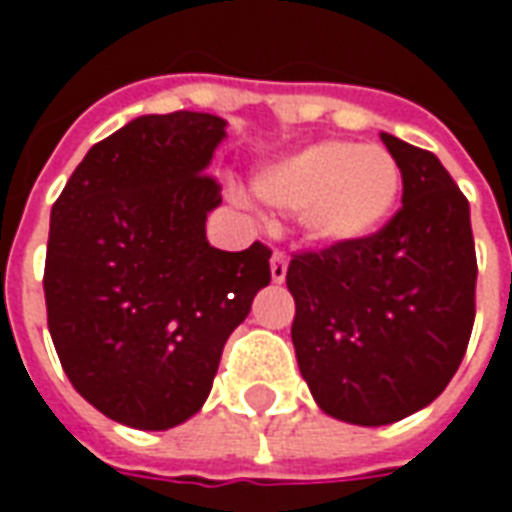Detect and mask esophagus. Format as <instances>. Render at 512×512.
Masks as SVG:
<instances>
[{
    "mask_svg": "<svg viewBox=\"0 0 512 512\" xmlns=\"http://www.w3.org/2000/svg\"><path fill=\"white\" fill-rule=\"evenodd\" d=\"M285 277H288V255L277 249V252L271 255V279H274V282H285Z\"/></svg>",
    "mask_w": 512,
    "mask_h": 512,
    "instance_id": "esophagus-1",
    "label": "esophagus"
}]
</instances>
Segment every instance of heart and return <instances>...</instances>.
<instances>
[{"label": "heart", "instance_id": "obj_1", "mask_svg": "<svg viewBox=\"0 0 512 512\" xmlns=\"http://www.w3.org/2000/svg\"><path fill=\"white\" fill-rule=\"evenodd\" d=\"M255 191L279 211L301 216L312 238L351 244L389 219L400 194V167L378 145L321 142L260 172Z\"/></svg>", "mask_w": 512, "mask_h": 512}]
</instances>
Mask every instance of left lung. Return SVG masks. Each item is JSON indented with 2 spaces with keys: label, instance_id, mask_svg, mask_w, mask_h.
Listing matches in <instances>:
<instances>
[{
  "label": "left lung",
  "instance_id": "1",
  "mask_svg": "<svg viewBox=\"0 0 512 512\" xmlns=\"http://www.w3.org/2000/svg\"><path fill=\"white\" fill-rule=\"evenodd\" d=\"M403 205L378 233L288 266L293 348L315 403L351 425H389L433 403L474 326L469 200L430 150L381 134Z\"/></svg>",
  "mask_w": 512,
  "mask_h": 512
}]
</instances>
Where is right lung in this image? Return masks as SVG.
<instances>
[{"mask_svg":"<svg viewBox=\"0 0 512 512\" xmlns=\"http://www.w3.org/2000/svg\"><path fill=\"white\" fill-rule=\"evenodd\" d=\"M205 112L145 115L90 147L51 208L49 332L73 389L136 430H167L208 400L224 343L271 282V249L208 244L224 136Z\"/></svg>","mask_w":512,"mask_h":512,"instance_id":"1","label":"right lung"}]
</instances>
